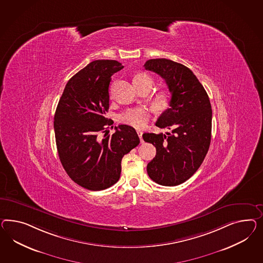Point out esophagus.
Listing matches in <instances>:
<instances>
[{"mask_svg": "<svg viewBox=\"0 0 263 263\" xmlns=\"http://www.w3.org/2000/svg\"><path fill=\"white\" fill-rule=\"evenodd\" d=\"M137 133H138V135H139V137H140V140H141V142H143V141H142V131H141V130H138V131H137Z\"/></svg>", "mask_w": 263, "mask_h": 263, "instance_id": "1", "label": "esophagus"}]
</instances>
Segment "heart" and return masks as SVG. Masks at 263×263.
<instances>
[{
    "instance_id": "b5f03b06",
    "label": "heart",
    "mask_w": 263,
    "mask_h": 263,
    "mask_svg": "<svg viewBox=\"0 0 263 263\" xmlns=\"http://www.w3.org/2000/svg\"><path fill=\"white\" fill-rule=\"evenodd\" d=\"M133 83L137 89L145 88L151 90L154 86V78L146 72H138L133 78ZM171 92L167 89L158 90L152 95V104L158 110H163L170 105ZM149 109L145 106H136L129 108L120 115L119 121L123 124H127L135 128H142L149 121Z\"/></svg>"
}]
</instances>
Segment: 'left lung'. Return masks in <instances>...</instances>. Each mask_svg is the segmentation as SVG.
I'll list each match as a JSON object with an SVG mask.
<instances>
[{
	"mask_svg": "<svg viewBox=\"0 0 263 263\" xmlns=\"http://www.w3.org/2000/svg\"><path fill=\"white\" fill-rule=\"evenodd\" d=\"M144 69L165 80L171 92L170 108L156 126L171 133H144L143 141L156 147L147 173L159 185L173 186L192 177L203 163L212 138L213 111L209 96L187 67L165 58L147 60Z\"/></svg>",
	"mask_w": 263,
	"mask_h": 263,
	"instance_id": "8db88e82",
	"label": "left lung"
}]
</instances>
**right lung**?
Listing matches in <instances>:
<instances>
[{"label": "right lung", "mask_w": 263, "mask_h": 263, "mask_svg": "<svg viewBox=\"0 0 263 263\" xmlns=\"http://www.w3.org/2000/svg\"><path fill=\"white\" fill-rule=\"evenodd\" d=\"M122 68L116 60H95L87 65L68 81L54 115L60 162L73 182L90 191L116 184L122 157L140 143L135 129L125 124L108 135L114 123L106 118L109 84Z\"/></svg>", "instance_id": "obj_1"}]
</instances>
